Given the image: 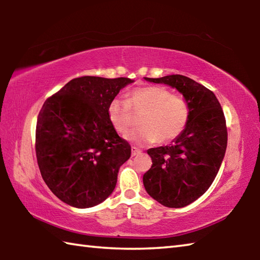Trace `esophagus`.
Returning a JSON list of instances; mask_svg holds the SVG:
<instances>
[{
	"label": "esophagus",
	"instance_id": "34e87169",
	"mask_svg": "<svg viewBox=\"0 0 260 260\" xmlns=\"http://www.w3.org/2000/svg\"><path fill=\"white\" fill-rule=\"evenodd\" d=\"M141 153V150L135 147H132V156H138Z\"/></svg>",
	"mask_w": 260,
	"mask_h": 260
}]
</instances>
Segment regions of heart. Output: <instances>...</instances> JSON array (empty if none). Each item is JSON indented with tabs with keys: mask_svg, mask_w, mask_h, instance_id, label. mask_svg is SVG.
<instances>
[{
	"mask_svg": "<svg viewBox=\"0 0 260 260\" xmlns=\"http://www.w3.org/2000/svg\"><path fill=\"white\" fill-rule=\"evenodd\" d=\"M143 113L140 119L141 128L132 132L126 139L139 146L155 142L167 143L177 139L186 128L190 114L188 101L181 95H172L169 89L159 86L135 88L129 100L113 99L109 104L108 113L118 133H128L133 113Z\"/></svg>",
	"mask_w": 260,
	"mask_h": 260,
	"instance_id": "heart-1",
	"label": "heart"
}]
</instances>
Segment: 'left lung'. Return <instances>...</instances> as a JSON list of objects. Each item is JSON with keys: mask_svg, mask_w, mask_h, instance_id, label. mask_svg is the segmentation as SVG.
Returning <instances> with one entry per match:
<instances>
[{"mask_svg": "<svg viewBox=\"0 0 260 260\" xmlns=\"http://www.w3.org/2000/svg\"><path fill=\"white\" fill-rule=\"evenodd\" d=\"M175 88L190 107L186 128L169 146L151 148L150 170L143 174L147 192L167 208H183L208 190L227 148V128L215 95L192 79L173 74L144 78Z\"/></svg>", "mask_w": 260, "mask_h": 260, "instance_id": "8db88e82", "label": "left lung"}]
</instances>
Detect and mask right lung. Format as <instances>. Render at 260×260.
<instances>
[{
    "instance_id": "right-lung-1",
    "label": "right lung",
    "mask_w": 260,
    "mask_h": 260,
    "mask_svg": "<svg viewBox=\"0 0 260 260\" xmlns=\"http://www.w3.org/2000/svg\"><path fill=\"white\" fill-rule=\"evenodd\" d=\"M134 80L81 77L48 99L38 116L35 151L43 180L73 208L102 203L117 184L131 146L109 119V104Z\"/></svg>"
}]
</instances>
